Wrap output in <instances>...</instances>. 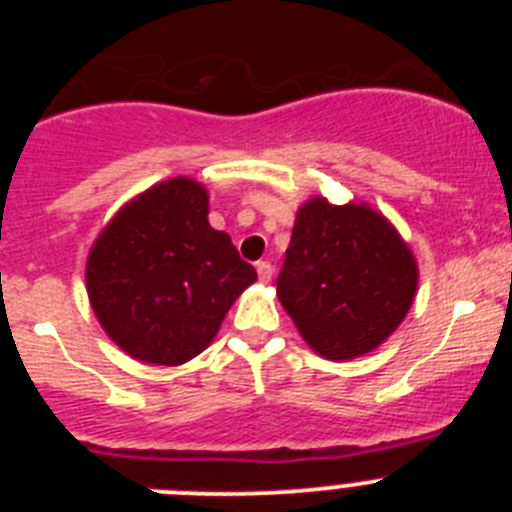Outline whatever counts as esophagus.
<instances>
[{"label":"esophagus","instance_id":"obj_1","mask_svg":"<svg viewBox=\"0 0 512 512\" xmlns=\"http://www.w3.org/2000/svg\"><path fill=\"white\" fill-rule=\"evenodd\" d=\"M256 271H259L261 282H269L271 274H274V266H271L269 261H259V264H256Z\"/></svg>","mask_w":512,"mask_h":512}]
</instances>
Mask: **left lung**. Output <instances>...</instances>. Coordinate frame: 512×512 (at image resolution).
<instances>
[{
  "label": "left lung",
  "mask_w": 512,
  "mask_h": 512,
  "mask_svg": "<svg viewBox=\"0 0 512 512\" xmlns=\"http://www.w3.org/2000/svg\"><path fill=\"white\" fill-rule=\"evenodd\" d=\"M415 287L413 253L379 212L323 197L297 212L277 295L320 356L369 354L408 315Z\"/></svg>",
  "instance_id": "left-lung-1"
}]
</instances>
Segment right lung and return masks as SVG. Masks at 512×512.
I'll list each match as a JSON object with an SVG mask.
<instances>
[{
  "mask_svg": "<svg viewBox=\"0 0 512 512\" xmlns=\"http://www.w3.org/2000/svg\"><path fill=\"white\" fill-rule=\"evenodd\" d=\"M256 269L207 223V192L176 176L122 207L94 243L87 289L107 336L148 364L205 351Z\"/></svg>",
  "mask_w": 512,
  "mask_h": 512,
  "instance_id": "obj_1",
  "label": "right lung"
}]
</instances>
